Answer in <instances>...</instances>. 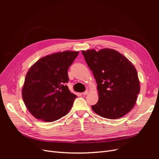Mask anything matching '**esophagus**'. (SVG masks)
Here are the masks:
<instances>
[{
    "label": "esophagus",
    "mask_w": 159,
    "mask_h": 159,
    "mask_svg": "<svg viewBox=\"0 0 159 159\" xmlns=\"http://www.w3.org/2000/svg\"><path fill=\"white\" fill-rule=\"evenodd\" d=\"M88 93V91H84V92L82 93V95H86Z\"/></svg>",
    "instance_id": "esophagus-1"
}]
</instances>
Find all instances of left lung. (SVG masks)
<instances>
[{
	"label": "left lung",
	"mask_w": 159,
	"mask_h": 159,
	"mask_svg": "<svg viewBox=\"0 0 159 159\" xmlns=\"http://www.w3.org/2000/svg\"><path fill=\"white\" fill-rule=\"evenodd\" d=\"M98 84L99 100L91 106L101 117L116 119L131 111L140 92L137 71L125 56L116 50L81 51Z\"/></svg>",
	"instance_id": "left-lung-1"
}]
</instances>
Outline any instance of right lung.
Instances as JSON below:
<instances>
[{
  "label": "right lung",
  "mask_w": 159,
  "mask_h": 159,
  "mask_svg": "<svg viewBox=\"0 0 159 159\" xmlns=\"http://www.w3.org/2000/svg\"><path fill=\"white\" fill-rule=\"evenodd\" d=\"M78 54L65 51L46 56L28 71L22 94L34 117L52 122L68 114L77 98L66 85L68 70Z\"/></svg>",
  "instance_id": "1"
}]
</instances>
